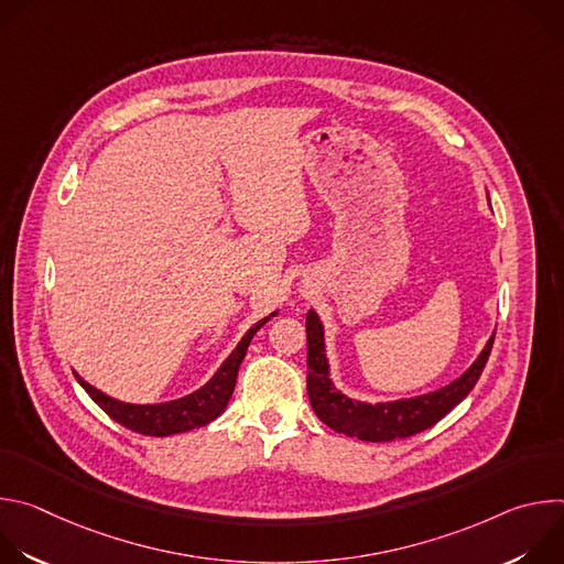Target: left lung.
I'll return each mask as SVG.
<instances>
[{
  "instance_id": "8db88e82",
  "label": "left lung",
  "mask_w": 564,
  "mask_h": 564,
  "mask_svg": "<svg viewBox=\"0 0 564 564\" xmlns=\"http://www.w3.org/2000/svg\"><path fill=\"white\" fill-rule=\"evenodd\" d=\"M305 335H307V397L316 417L337 433L357 437L364 442H392L401 437L417 435L435 426L444 415H448L459 401L473 390L481 370H485L496 333L487 341L485 350L473 361V366L451 381L444 388L433 392L381 401V404H366V401L350 399L339 392L330 379V366L326 359L324 326L314 310L305 316Z\"/></svg>"
}]
</instances>
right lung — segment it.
Wrapping results in <instances>:
<instances>
[{"instance_id": "1", "label": "right lung", "mask_w": 564, "mask_h": 564, "mask_svg": "<svg viewBox=\"0 0 564 564\" xmlns=\"http://www.w3.org/2000/svg\"><path fill=\"white\" fill-rule=\"evenodd\" d=\"M276 312H272L270 316H274ZM270 316L261 318L259 324H254L248 335L238 341V346L234 348V352L223 361V366L216 370V375L196 392L174 399V401H163V404H124V401H118L109 394H105L102 390L94 388L91 383H87L83 377L75 372V379L79 381L89 397L96 401V404L118 424H122L124 429L140 433V435H151V437H167V435H176V433H187L192 429L205 426L209 422H214L225 409L227 401L231 399L234 386H236V375L240 364L246 359L248 346L252 341V337L257 335V330L270 321Z\"/></svg>"}]
</instances>
